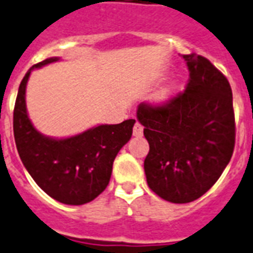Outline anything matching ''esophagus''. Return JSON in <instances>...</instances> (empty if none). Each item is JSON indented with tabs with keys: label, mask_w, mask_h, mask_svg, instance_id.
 Segmentation results:
<instances>
[{
	"label": "esophagus",
	"mask_w": 253,
	"mask_h": 253,
	"mask_svg": "<svg viewBox=\"0 0 253 253\" xmlns=\"http://www.w3.org/2000/svg\"><path fill=\"white\" fill-rule=\"evenodd\" d=\"M132 134H134V136H142V135H143V126H142L139 122H135V125H134V128H132Z\"/></svg>",
	"instance_id": "1"
}]
</instances>
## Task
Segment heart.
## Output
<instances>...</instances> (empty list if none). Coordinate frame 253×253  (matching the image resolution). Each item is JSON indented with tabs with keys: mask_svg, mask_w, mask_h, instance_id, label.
Listing matches in <instances>:
<instances>
[{
	"mask_svg": "<svg viewBox=\"0 0 253 253\" xmlns=\"http://www.w3.org/2000/svg\"><path fill=\"white\" fill-rule=\"evenodd\" d=\"M173 95H174V87L173 85H170V87H166V88L161 89L160 93H158V96H157V99L164 102V100H169Z\"/></svg>",
	"mask_w": 253,
	"mask_h": 253,
	"instance_id": "1",
	"label": "heart"
}]
</instances>
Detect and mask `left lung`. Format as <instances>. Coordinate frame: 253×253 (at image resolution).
<instances>
[{"mask_svg":"<svg viewBox=\"0 0 253 253\" xmlns=\"http://www.w3.org/2000/svg\"><path fill=\"white\" fill-rule=\"evenodd\" d=\"M189 69L184 92L157 104L141 103L136 118L150 150L149 188L174 204L192 203L220 178L235 149L236 125L229 82L201 55H182Z\"/></svg>","mask_w":253,"mask_h":253,"instance_id":"obj_1","label":"left lung"}]
</instances>
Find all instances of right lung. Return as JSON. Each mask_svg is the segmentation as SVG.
<instances>
[{
  "label": "right lung",
  "mask_w": 253,
  "mask_h": 253,
  "mask_svg": "<svg viewBox=\"0 0 253 253\" xmlns=\"http://www.w3.org/2000/svg\"><path fill=\"white\" fill-rule=\"evenodd\" d=\"M57 60L50 57L40 61L24 76L13 111L14 141L24 166L48 196L67 205H83L107 188L114 160L130 141L135 119L100 125L65 139L41 135L28 118L27 82L32 69Z\"/></svg>",
  "instance_id": "right-lung-1"
}]
</instances>
